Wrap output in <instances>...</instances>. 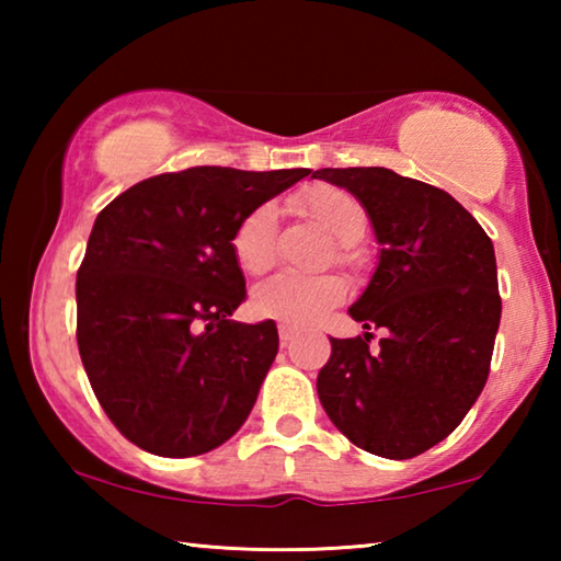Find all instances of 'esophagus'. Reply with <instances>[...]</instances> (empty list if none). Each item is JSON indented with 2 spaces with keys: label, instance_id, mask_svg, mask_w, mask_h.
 <instances>
[{
  "label": "esophagus",
  "instance_id": "1",
  "mask_svg": "<svg viewBox=\"0 0 561 561\" xmlns=\"http://www.w3.org/2000/svg\"><path fill=\"white\" fill-rule=\"evenodd\" d=\"M294 334H297V329L289 327V324H279V341H282V346H287L289 341L294 339Z\"/></svg>",
  "mask_w": 561,
  "mask_h": 561
}]
</instances>
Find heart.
I'll use <instances>...</instances> for the list:
<instances>
[{
	"mask_svg": "<svg viewBox=\"0 0 561 561\" xmlns=\"http://www.w3.org/2000/svg\"><path fill=\"white\" fill-rule=\"evenodd\" d=\"M291 207L329 232L336 244V260L346 262L348 247L366 234V210L354 195L334 185H317L294 197ZM277 250V210L260 205L237 225L232 234L234 260L247 274H262L274 264ZM346 297V282L336 274H291L262 282L252 294V309L262 319H279L284 324L307 327L334 309Z\"/></svg>",
	"mask_w": 561,
	"mask_h": 561,
	"instance_id": "heart-1",
	"label": "heart"
}]
</instances>
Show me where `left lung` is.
Returning <instances> with one entry per match:
<instances>
[{
  "instance_id": "1",
  "label": "left lung",
  "mask_w": 561,
  "mask_h": 561,
  "mask_svg": "<svg viewBox=\"0 0 561 561\" xmlns=\"http://www.w3.org/2000/svg\"><path fill=\"white\" fill-rule=\"evenodd\" d=\"M374 225L378 267L348 314L366 329L331 339L317 393L360 450L408 460L458 428L485 388L502 314L495 247L440 187L388 168H321ZM368 328H383L368 350Z\"/></svg>"
}]
</instances>
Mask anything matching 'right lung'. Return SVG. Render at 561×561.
<instances>
[{"mask_svg":"<svg viewBox=\"0 0 561 561\" xmlns=\"http://www.w3.org/2000/svg\"><path fill=\"white\" fill-rule=\"evenodd\" d=\"M309 173L187 168L99 213L76 274V341L101 408L138 448L203 455L247 421L279 336L272 319H230L247 297L232 234Z\"/></svg>","mask_w":561,"mask_h":561,"instance_id":"right-lung-1","label":"right lung"}]
</instances>
